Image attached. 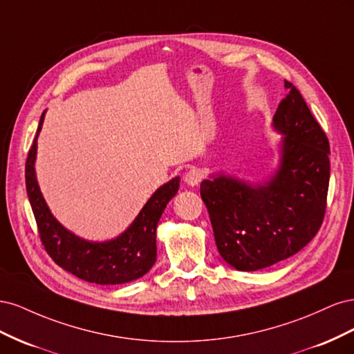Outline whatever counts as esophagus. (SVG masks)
Listing matches in <instances>:
<instances>
[{"label": "esophagus", "instance_id": "34e87169", "mask_svg": "<svg viewBox=\"0 0 354 354\" xmlns=\"http://www.w3.org/2000/svg\"><path fill=\"white\" fill-rule=\"evenodd\" d=\"M201 178H202L201 171H199V169H195V168L189 169L187 173H186V176H185V181H186V183H187L189 186H192V187L198 186V185L201 183Z\"/></svg>", "mask_w": 354, "mask_h": 354}]
</instances>
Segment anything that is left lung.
Wrapping results in <instances>:
<instances>
[{"instance_id": "1", "label": "left lung", "mask_w": 354, "mask_h": 354, "mask_svg": "<svg viewBox=\"0 0 354 354\" xmlns=\"http://www.w3.org/2000/svg\"><path fill=\"white\" fill-rule=\"evenodd\" d=\"M289 94L273 116L282 136L279 164L263 183L224 173L201 183L221 259L233 269L255 272L289 257L322 226L329 186V142L303 95Z\"/></svg>"}]
</instances>
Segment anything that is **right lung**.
<instances>
[{
	"label": "right lung",
	"mask_w": 354,
	"mask_h": 354,
	"mask_svg": "<svg viewBox=\"0 0 354 354\" xmlns=\"http://www.w3.org/2000/svg\"><path fill=\"white\" fill-rule=\"evenodd\" d=\"M44 116L46 111L41 115L37 137L26 159L25 177L28 198L46 251L62 269L91 283L121 285L145 276L156 261V226L167 203L177 195L180 177L156 189L130 226L116 238L103 242L84 239L53 216L41 194L35 160Z\"/></svg>",
	"instance_id": "right-lung-1"
}]
</instances>
